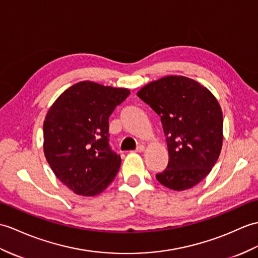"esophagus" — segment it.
I'll use <instances>...</instances> for the list:
<instances>
[{"instance_id": "34e87169", "label": "esophagus", "mask_w": 258, "mask_h": 258, "mask_svg": "<svg viewBox=\"0 0 258 258\" xmlns=\"http://www.w3.org/2000/svg\"><path fill=\"white\" fill-rule=\"evenodd\" d=\"M144 151H145V146H143V145H140L139 147L136 148V153H143Z\"/></svg>"}]
</instances>
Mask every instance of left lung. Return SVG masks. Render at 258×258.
<instances>
[{
  "instance_id": "left-lung-1",
  "label": "left lung",
  "mask_w": 258,
  "mask_h": 258,
  "mask_svg": "<svg viewBox=\"0 0 258 258\" xmlns=\"http://www.w3.org/2000/svg\"><path fill=\"white\" fill-rule=\"evenodd\" d=\"M137 97L160 115L166 135L169 160L157 180L175 191L195 187L210 173L222 149L223 115L217 98L183 76L149 82Z\"/></svg>"
}]
</instances>
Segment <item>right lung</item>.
<instances>
[{
  "label": "right lung",
  "instance_id": "obj_1",
  "mask_svg": "<svg viewBox=\"0 0 258 258\" xmlns=\"http://www.w3.org/2000/svg\"><path fill=\"white\" fill-rule=\"evenodd\" d=\"M126 88L80 81L59 95L44 121V154L51 170L79 196L93 197L116 176L121 156L109 146V116Z\"/></svg>",
  "mask_w": 258,
  "mask_h": 258
}]
</instances>
